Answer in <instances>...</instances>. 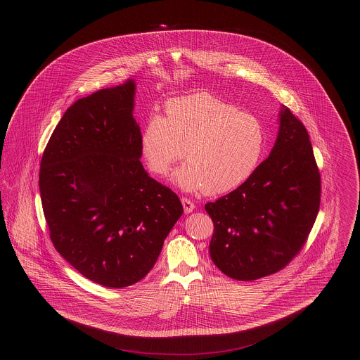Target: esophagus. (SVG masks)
Returning a JSON list of instances; mask_svg holds the SVG:
<instances>
[{"instance_id": "esophagus-1", "label": "esophagus", "mask_w": 360, "mask_h": 360, "mask_svg": "<svg viewBox=\"0 0 360 360\" xmlns=\"http://www.w3.org/2000/svg\"><path fill=\"white\" fill-rule=\"evenodd\" d=\"M182 201V205H184V210H185V213H191L193 210H194V207H195V205L188 200V198H182L181 200Z\"/></svg>"}]
</instances>
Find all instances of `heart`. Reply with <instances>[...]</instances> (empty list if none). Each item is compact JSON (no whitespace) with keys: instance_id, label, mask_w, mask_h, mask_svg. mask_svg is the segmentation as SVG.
<instances>
[{"instance_id":"b5f03b06","label":"heart","mask_w":360,"mask_h":360,"mask_svg":"<svg viewBox=\"0 0 360 360\" xmlns=\"http://www.w3.org/2000/svg\"><path fill=\"white\" fill-rule=\"evenodd\" d=\"M266 129L257 116L240 112L210 93L166 103V117L151 115L141 132V153L150 170L167 175L182 158L188 162L172 181L186 191L224 194L255 172L266 150Z\"/></svg>"}]
</instances>
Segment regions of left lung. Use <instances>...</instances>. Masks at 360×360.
Wrapping results in <instances>:
<instances>
[{
	"instance_id": "left-lung-1",
	"label": "left lung",
	"mask_w": 360,
	"mask_h": 360,
	"mask_svg": "<svg viewBox=\"0 0 360 360\" xmlns=\"http://www.w3.org/2000/svg\"><path fill=\"white\" fill-rule=\"evenodd\" d=\"M320 197L321 178L308 131L282 105L269 158L239 188L205 205L214 225L209 244L213 263L238 281L282 270L308 239Z\"/></svg>"
}]
</instances>
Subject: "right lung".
Returning a JSON list of instances; mask_svg holds the SVG:
<instances>
[{
  "mask_svg": "<svg viewBox=\"0 0 360 360\" xmlns=\"http://www.w3.org/2000/svg\"><path fill=\"white\" fill-rule=\"evenodd\" d=\"M135 81L72 103L43 153L39 188L55 250L87 279L131 286L151 271L184 213L144 170Z\"/></svg>",
  "mask_w": 360,
  "mask_h": 360,
  "instance_id": "add662e5",
  "label": "right lung"
}]
</instances>
